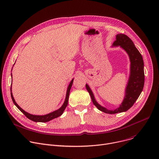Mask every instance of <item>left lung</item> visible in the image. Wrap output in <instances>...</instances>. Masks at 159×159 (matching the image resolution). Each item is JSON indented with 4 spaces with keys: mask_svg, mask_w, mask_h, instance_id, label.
Here are the masks:
<instances>
[{
    "mask_svg": "<svg viewBox=\"0 0 159 159\" xmlns=\"http://www.w3.org/2000/svg\"><path fill=\"white\" fill-rule=\"evenodd\" d=\"M120 46L127 53L130 61V72L128 83L125 89V95L123 102L119 107L109 110L101 106L95 101L93 92L89 86L86 84V89L91 97L93 104L99 110L108 114H115L125 112L129 109L138 99L144 87V62L141 54L136 48L132 41L127 35L123 34H118L116 35V41L113 46Z\"/></svg>",
    "mask_w": 159,
    "mask_h": 159,
    "instance_id": "8db88e82",
    "label": "left lung"
}]
</instances>
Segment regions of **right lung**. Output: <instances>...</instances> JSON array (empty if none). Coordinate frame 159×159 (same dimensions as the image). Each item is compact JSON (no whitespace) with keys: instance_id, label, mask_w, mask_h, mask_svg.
Listing matches in <instances>:
<instances>
[{"instance_id":"1","label":"right lung","mask_w":159,"mask_h":159,"mask_svg":"<svg viewBox=\"0 0 159 159\" xmlns=\"http://www.w3.org/2000/svg\"><path fill=\"white\" fill-rule=\"evenodd\" d=\"M73 80H74V79H72L71 80L70 83L69 84V87H68L67 90L66 99H65V101H64L63 105L62 106V107H60L58 109H57V110H56V111H55L53 112H52V113H49V114L45 115H31V114L25 111L15 102V100L14 99V97H13V93H12V92H11V96L12 100H13V102L15 104V105L20 109V110L24 115H25V116L27 118H28L29 119L31 120L32 121H35V122H47V121H50V120H53V119H54L55 118H57V117L61 116V115H62V113H64L66 107H67V106L68 104V100H69V96L70 90L71 87H72ZM11 86H12V84H11Z\"/></svg>"}]
</instances>
